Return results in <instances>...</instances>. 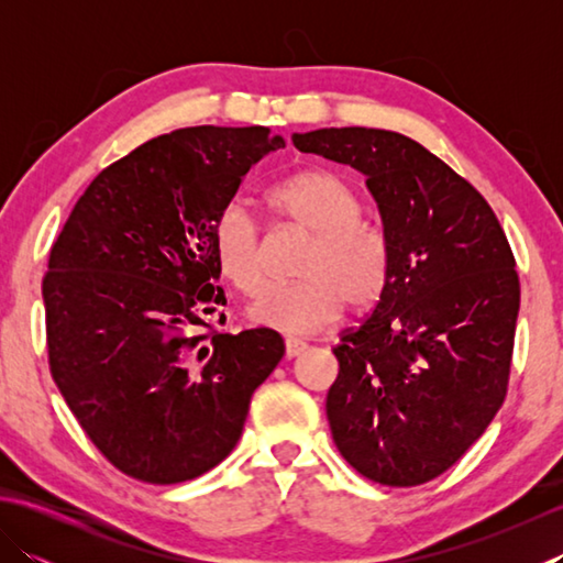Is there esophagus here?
Instances as JSON below:
<instances>
[{
  "mask_svg": "<svg viewBox=\"0 0 563 563\" xmlns=\"http://www.w3.org/2000/svg\"><path fill=\"white\" fill-rule=\"evenodd\" d=\"M307 351V343L305 341H297V339H285V355L288 357H297Z\"/></svg>",
  "mask_w": 563,
  "mask_h": 563,
  "instance_id": "obj_1",
  "label": "esophagus"
}]
</instances>
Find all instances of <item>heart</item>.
I'll return each instance as SVG.
<instances>
[{
    "label": "heart",
    "mask_w": 563,
    "mask_h": 563,
    "mask_svg": "<svg viewBox=\"0 0 563 563\" xmlns=\"http://www.w3.org/2000/svg\"><path fill=\"white\" fill-rule=\"evenodd\" d=\"M266 206L285 224L312 234L297 273L251 305V319L292 336L324 329L345 302L363 309L379 300L391 273V246L379 224L363 220V198L329 169H305L275 184ZM212 258L222 278L246 297L263 288V249L254 218L232 202L212 224Z\"/></svg>",
    "instance_id": "obj_1"
}]
</instances>
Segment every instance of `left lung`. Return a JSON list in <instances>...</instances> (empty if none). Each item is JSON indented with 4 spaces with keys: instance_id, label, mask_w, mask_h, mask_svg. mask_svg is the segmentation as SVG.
I'll list each match as a JSON object with an SVG mask.
<instances>
[{
    "instance_id": "left-lung-1",
    "label": "left lung",
    "mask_w": 563,
    "mask_h": 563,
    "mask_svg": "<svg viewBox=\"0 0 563 563\" xmlns=\"http://www.w3.org/2000/svg\"><path fill=\"white\" fill-rule=\"evenodd\" d=\"M365 174L391 246L373 314L333 349L327 394L343 460L382 486L435 479L506 399L520 280L492 206L416 140L377 128L295 133Z\"/></svg>"
}]
</instances>
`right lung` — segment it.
I'll return each instance as SVG.
<instances>
[{
    "instance_id": "1",
    "label": "right lung",
    "mask_w": 563,
    "mask_h": 563,
    "mask_svg": "<svg viewBox=\"0 0 563 563\" xmlns=\"http://www.w3.org/2000/svg\"><path fill=\"white\" fill-rule=\"evenodd\" d=\"M285 147L268 128H181L93 178L43 278L47 361L84 433L115 470L181 484L242 438L280 333H208L224 305L212 224L251 166Z\"/></svg>"
}]
</instances>
